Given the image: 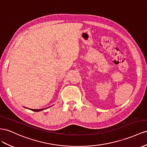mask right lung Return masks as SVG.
Returning <instances> with one entry per match:
<instances>
[{"mask_svg":"<svg viewBox=\"0 0 147 147\" xmlns=\"http://www.w3.org/2000/svg\"><path fill=\"white\" fill-rule=\"evenodd\" d=\"M45 109H46V108H43V109H30V110L33 111H35V112H38V111H42L44 110Z\"/></svg>","mask_w":147,"mask_h":147,"instance_id":"right-lung-1","label":"right lung"}]
</instances>
